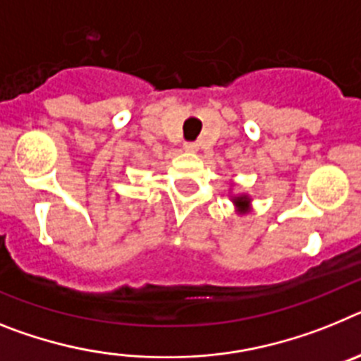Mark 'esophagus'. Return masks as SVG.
Wrapping results in <instances>:
<instances>
[{"label": "esophagus", "instance_id": "1", "mask_svg": "<svg viewBox=\"0 0 361 361\" xmlns=\"http://www.w3.org/2000/svg\"><path fill=\"white\" fill-rule=\"evenodd\" d=\"M185 152H198V143H183Z\"/></svg>", "mask_w": 361, "mask_h": 361}]
</instances>
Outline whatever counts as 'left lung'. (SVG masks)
I'll list each match as a JSON object with an SVG mask.
<instances>
[{
	"label": "left lung",
	"instance_id": "left-lung-1",
	"mask_svg": "<svg viewBox=\"0 0 361 361\" xmlns=\"http://www.w3.org/2000/svg\"><path fill=\"white\" fill-rule=\"evenodd\" d=\"M231 187H234V185H231ZM228 198H231V202H233L234 205V212L240 216L243 214H249L250 211H252V198H250L249 194L247 192H228Z\"/></svg>",
	"mask_w": 361,
	"mask_h": 361
}]
</instances>
